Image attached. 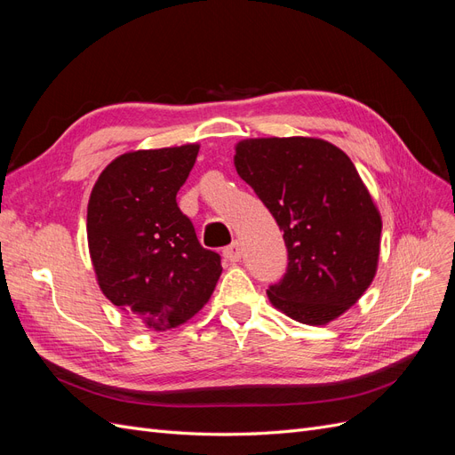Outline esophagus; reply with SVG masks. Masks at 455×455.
<instances>
[{
	"instance_id": "esophagus-1",
	"label": "esophagus",
	"mask_w": 455,
	"mask_h": 455,
	"mask_svg": "<svg viewBox=\"0 0 455 455\" xmlns=\"http://www.w3.org/2000/svg\"><path fill=\"white\" fill-rule=\"evenodd\" d=\"M224 258L229 261H239L241 259V244L235 241L224 249Z\"/></svg>"
}]
</instances>
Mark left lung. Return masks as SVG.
I'll use <instances>...</instances> for the list:
<instances>
[{
  "mask_svg": "<svg viewBox=\"0 0 455 455\" xmlns=\"http://www.w3.org/2000/svg\"><path fill=\"white\" fill-rule=\"evenodd\" d=\"M233 161L284 231L288 267L269 301L304 324L338 319L366 292L379 259L381 216L353 161L309 136L246 139Z\"/></svg>",
  "mask_w": 455,
  "mask_h": 455,
  "instance_id": "obj_1",
  "label": "left lung"
}]
</instances>
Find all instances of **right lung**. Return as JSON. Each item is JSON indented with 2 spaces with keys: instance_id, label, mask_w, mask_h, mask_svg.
<instances>
[{
  "instance_id": "right-lung-1",
  "label": "right lung",
  "mask_w": 455,
  "mask_h": 455,
  "mask_svg": "<svg viewBox=\"0 0 455 455\" xmlns=\"http://www.w3.org/2000/svg\"><path fill=\"white\" fill-rule=\"evenodd\" d=\"M197 154L199 144L129 151L89 197L87 241L102 294L157 332L199 313L222 275L220 256L203 249L176 203Z\"/></svg>"
}]
</instances>
